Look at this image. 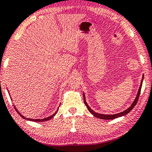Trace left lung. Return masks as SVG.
<instances>
[{
    "label": "left lung",
    "mask_w": 152,
    "mask_h": 152,
    "mask_svg": "<svg viewBox=\"0 0 152 152\" xmlns=\"http://www.w3.org/2000/svg\"><path fill=\"white\" fill-rule=\"evenodd\" d=\"M142 80H143V76H142V80H141V83H140V86L139 87V89H138V94L137 95H136V97L135 98V100H134L133 103L132 104V105L129 107V108H127V110L124 111L123 112H121V113H118V114H110V115H105V114H98V113L94 112V111L91 110V109L89 107L88 104H87L86 100H85V94L83 93V98H84V102L85 104V105H86L87 110H89V112L91 113V114H92L95 117H96V118H100V119H103V120H113V119H115V118H118V117H121V116H125V115L127 114L128 113L131 112V111L133 110V108L134 107V106L136 105V103H137L138 100V98H139V96H140V90H141V87H142Z\"/></svg>",
    "instance_id": "obj_1"
}]
</instances>
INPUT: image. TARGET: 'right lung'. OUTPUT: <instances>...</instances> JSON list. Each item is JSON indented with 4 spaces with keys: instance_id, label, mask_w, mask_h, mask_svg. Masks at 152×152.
<instances>
[{
    "instance_id": "add662e5",
    "label": "right lung",
    "mask_w": 152,
    "mask_h": 152,
    "mask_svg": "<svg viewBox=\"0 0 152 152\" xmlns=\"http://www.w3.org/2000/svg\"><path fill=\"white\" fill-rule=\"evenodd\" d=\"M14 108H15V110H16V111L17 112V113H18V114L19 115H20V116L21 117H22L23 118H24V119H25V120H27V121H34V122H43V121H49V120H50L51 118H52L53 117H54V116H55V115L56 114L58 110H58H56V112L54 114L52 115V116L48 117V118H43V119H32V118H25V116H23V115L20 114V113L18 112V110H17V109H16V107H14Z\"/></svg>"
}]
</instances>
